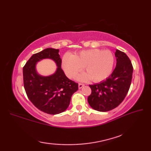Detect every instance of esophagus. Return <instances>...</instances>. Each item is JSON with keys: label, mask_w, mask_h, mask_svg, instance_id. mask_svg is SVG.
<instances>
[{"label": "esophagus", "mask_w": 151, "mask_h": 151, "mask_svg": "<svg viewBox=\"0 0 151 151\" xmlns=\"http://www.w3.org/2000/svg\"><path fill=\"white\" fill-rule=\"evenodd\" d=\"M84 86V84H82V83H79L78 84V88L79 89H81L82 88H83Z\"/></svg>", "instance_id": "obj_1"}]
</instances>
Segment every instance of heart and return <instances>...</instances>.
Listing matches in <instances>:
<instances>
[{"label": "heart", "mask_w": 151, "mask_h": 151, "mask_svg": "<svg viewBox=\"0 0 151 151\" xmlns=\"http://www.w3.org/2000/svg\"><path fill=\"white\" fill-rule=\"evenodd\" d=\"M115 63V58L110 50L89 49L71 55L66 54L62 58V67L66 75L72 78L84 67L87 73L78 77L82 81L92 79L99 82L106 79L111 75Z\"/></svg>", "instance_id": "b5f03b06"}]
</instances>
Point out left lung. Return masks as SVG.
<instances>
[{"label": "left lung", "instance_id": "8db88e82", "mask_svg": "<svg viewBox=\"0 0 151 151\" xmlns=\"http://www.w3.org/2000/svg\"><path fill=\"white\" fill-rule=\"evenodd\" d=\"M116 67L106 81L89 85L91 93L88 103L95 110L108 111L117 107L124 99L130 89L132 78L133 66L126 54L117 50Z\"/></svg>", "mask_w": 151, "mask_h": 151}]
</instances>
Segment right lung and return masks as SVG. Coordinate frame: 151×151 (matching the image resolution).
Segmentation results:
<instances>
[{
  "label": "right lung",
  "instance_id": "1",
  "mask_svg": "<svg viewBox=\"0 0 151 151\" xmlns=\"http://www.w3.org/2000/svg\"><path fill=\"white\" fill-rule=\"evenodd\" d=\"M59 50L46 49L33 54L23 67V84L28 98L35 106L45 113L58 114L68 108L72 95L78 90V83L69 80L62 67ZM43 58L52 59L58 66L57 72L44 78L37 75L35 67Z\"/></svg>",
  "mask_w": 151,
  "mask_h": 151
}]
</instances>
